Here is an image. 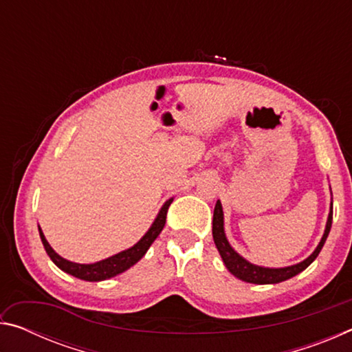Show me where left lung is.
Wrapping results in <instances>:
<instances>
[{"label": "left lung", "mask_w": 352, "mask_h": 352, "mask_svg": "<svg viewBox=\"0 0 352 352\" xmlns=\"http://www.w3.org/2000/svg\"><path fill=\"white\" fill-rule=\"evenodd\" d=\"M331 225H332V204H331L329 216H327L324 234H323V237H321L318 247L314 250V253L309 256L307 259L298 262V264H295V265L281 267V269H269V267L254 265V264H252V262H248L247 259H243L239 253L234 252V248L230 245V242L225 236L223 211H222V204H220L219 200L216 204V208H214L212 237H214V243H216L220 256H222L225 267L231 273H233L236 278H239L245 283H252V284H278V283L285 281V279H290L292 276L298 275V273L306 270L307 267L312 264L315 258L318 256V253L321 252V248H323V245H324L327 234H329V231H331Z\"/></svg>", "instance_id": "obj_1"}]
</instances>
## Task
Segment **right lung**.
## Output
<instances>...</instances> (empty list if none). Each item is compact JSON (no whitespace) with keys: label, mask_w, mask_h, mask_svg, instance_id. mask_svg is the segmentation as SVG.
<instances>
[{"label":"right lung","mask_w":352,"mask_h":352,"mask_svg":"<svg viewBox=\"0 0 352 352\" xmlns=\"http://www.w3.org/2000/svg\"><path fill=\"white\" fill-rule=\"evenodd\" d=\"M172 200L174 199H169L168 201H166L162 210H160L157 219L153 220L151 228H148L147 233L142 236L133 247L124 250V252L118 253L115 256H110V258H107L104 261L94 262V264H77V262H71V261L63 259L62 256H58L54 250H52L50 243H47L43 231H41L38 226L41 242H43V247L46 250L47 256L51 258V261L54 262L58 269L63 270L65 273H69V275L83 279V281H104V279L113 278V276L119 275V273L126 272L146 254L148 247L152 245L153 241L157 239L158 234L162 233L164 228L166 216H168V210L172 204Z\"/></svg>","instance_id":"add662e5"}]
</instances>
